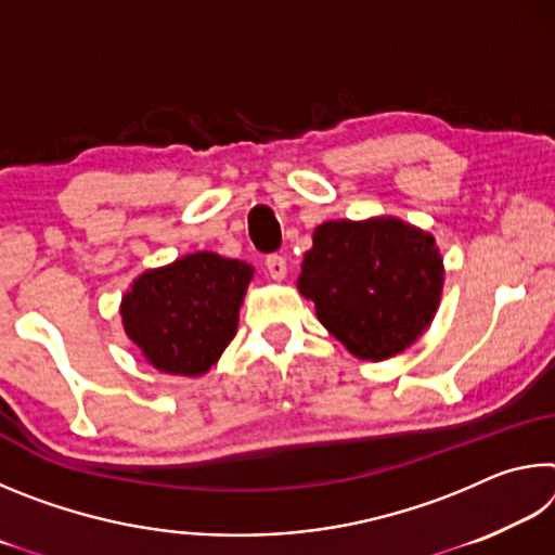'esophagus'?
Here are the masks:
<instances>
[{
	"instance_id": "esophagus-1",
	"label": "esophagus",
	"mask_w": 555,
	"mask_h": 555,
	"mask_svg": "<svg viewBox=\"0 0 555 555\" xmlns=\"http://www.w3.org/2000/svg\"><path fill=\"white\" fill-rule=\"evenodd\" d=\"M267 271H269V276L276 279V281L286 279V274H288L286 259L281 257V255H269V257H267Z\"/></svg>"
}]
</instances>
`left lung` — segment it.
<instances>
[{
  "label": "left lung",
  "instance_id": "1",
  "mask_svg": "<svg viewBox=\"0 0 555 555\" xmlns=\"http://www.w3.org/2000/svg\"><path fill=\"white\" fill-rule=\"evenodd\" d=\"M440 288L443 259L434 237L393 218L323 222L298 276L318 321L362 360H387L416 343Z\"/></svg>",
  "mask_w": 555,
  "mask_h": 555
}]
</instances>
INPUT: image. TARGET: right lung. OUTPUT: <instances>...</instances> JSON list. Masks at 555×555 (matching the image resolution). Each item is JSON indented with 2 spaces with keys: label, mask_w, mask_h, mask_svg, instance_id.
Instances as JSON below:
<instances>
[{
  "label": "right lung",
  "mask_w": 555,
  "mask_h": 555,
  "mask_svg": "<svg viewBox=\"0 0 555 555\" xmlns=\"http://www.w3.org/2000/svg\"><path fill=\"white\" fill-rule=\"evenodd\" d=\"M251 274L244 261L212 251L146 271L121 300L125 331L156 370L198 377L234 337Z\"/></svg>",
  "instance_id": "right-lung-1"
}]
</instances>
